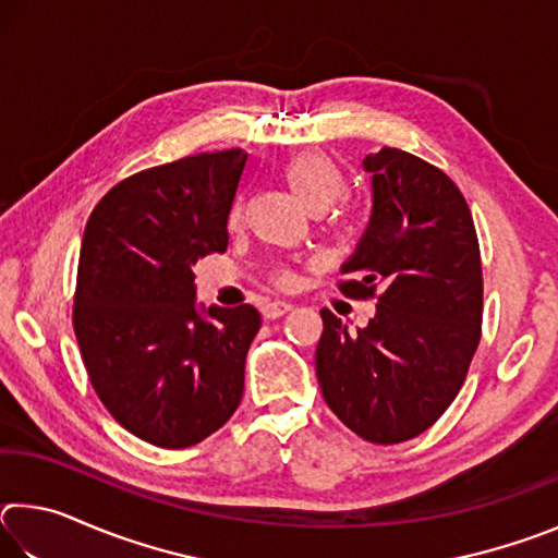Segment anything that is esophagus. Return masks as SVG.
<instances>
[{
  "instance_id": "obj_1",
  "label": "esophagus",
  "mask_w": 558,
  "mask_h": 558,
  "mask_svg": "<svg viewBox=\"0 0 558 558\" xmlns=\"http://www.w3.org/2000/svg\"><path fill=\"white\" fill-rule=\"evenodd\" d=\"M290 310H292L290 302L272 300V302H266V305H263V317H266V319H278V317H282L286 313H290Z\"/></svg>"
}]
</instances>
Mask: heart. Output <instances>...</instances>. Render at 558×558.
Masks as SVG:
<instances>
[{"label":"heart","instance_id":"heart-1","mask_svg":"<svg viewBox=\"0 0 558 558\" xmlns=\"http://www.w3.org/2000/svg\"><path fill=\"white\" fill-rule=\"evenodd\" d=\"M282 177H286V184L292 196H295L310 214L327 211L347 189L344 174L339 172V167L332 159L319 153H302L298 157H292ZM280 282H290L288 272H282Z\"/></svg>","mask_w":558,"mask_h":558}]
</instances>
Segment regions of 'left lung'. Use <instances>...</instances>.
<instances>
[{"label": "left lung", "instance_id": "left-lung-1", "mask_svg": "<svg viewBox=\"0 0 558 558\" xmlns=\"http://www.w3.org/2000/svg\"><path fill=\"white\" fill-rule=\"evenodd\" d=\"M372 214L342 272L349 298H372L366 327L319 310V389L349 430L379 446L421 436L465 381L483 325V268L460 189L423 159L381 147L364 157Z\"/></svg>", "mask_w": 558, "mask_h": 558}]
</instances>
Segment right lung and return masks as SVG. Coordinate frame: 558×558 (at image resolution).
<instances>
[{"label": "right lung", "instance_id": "add662e5", "mask_svg": "<svg viewBox=\"0 0 558 558\" xmlns=\"http://www.w3.org/2000/svg\"><path fill=\"white\" fill-rule=\"evenodd\" d=\"M248 155L204 153L122 179L86 223L73 327L90 384L132 436L189 448L243 396L253 305L204 307L192 266L229 245Z\"/></svg>", "mask_w": 558, "mask_h": 558}]
</instances>
